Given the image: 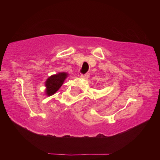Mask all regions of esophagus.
<instances>
[{"label":"esophagus","mask_w":160,"mask_h":160,"mask_svg":"<svg viewBox=\"0 0 160 160\" xmlns=\"http://www.w3.org/2000/svg\"><path fill=\"white\" fill-rule=\"evenodd\" d=\"M80 77H81L82 78H84V79H87L89 78V74H81L80 75Z\"/></svg>","instance_id":"1"}]
</instances>
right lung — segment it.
Here are the masks:
<instances>
[{
	"mask_svg": "<svg viewBox=\"0 0 160 160\" xmlns=\"http://www.w3.org/2000/svg\"><path fill=\"white\" fill-rule=\"evenodd\" d=\"M67 77L68 74L65 72H60L49 77L45 82L47 95L50 96L55 94L63 84Z\"/></svg>",
	"mask_w": 160,
	"mask_h": 160,
	"instance_id": "obj_1",
	"label": "right lung"
}]
</instances>
